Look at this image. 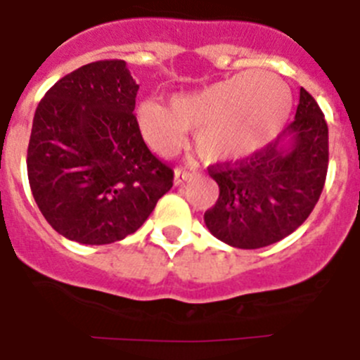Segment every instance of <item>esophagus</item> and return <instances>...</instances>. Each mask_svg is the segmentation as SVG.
Returning <instances> with one entry per match:
<instances>
[{
  "mask_svg": "<svg viewBox=\"0 0 360 360\" xmlns=\"http://www.w3.org/2000/svg\"><path fill=\"white\" fill-rule=\"evenodd\" d=\"M191 176H193V173L184 169V167H176V169H174V184H176V186H180V184H184L186 180H189Z\"/></svg>",
  "mask_w": 360,
  "mask_h": 360,
  "instance_id": "34e87169",
  "label": "esophagus"
}]
</instances>
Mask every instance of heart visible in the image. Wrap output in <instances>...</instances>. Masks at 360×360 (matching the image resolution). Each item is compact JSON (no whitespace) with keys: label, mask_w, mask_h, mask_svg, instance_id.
Instances as JSON below:
<instances>
[{"label":"heart","mask_w":360,"mask_h":360,"mask_svg":"<svg viewBox=\"0 0 360 360\" xmlns=\"http://www.w3.org/2000/svg\"><path fill=\"white\" fill-rule=\"evenodd\" d=\"M288 86L276 73L241 72L198 91L174 95L169 106L142 101L136 124L144 141L160 155L180 148L195 131V149L211 164L236 162L265 148L290 111Z\"/></svg>","instance_id":"heart-1"}]
</instances>
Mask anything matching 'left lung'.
<instances>
[{
    "label": "left lung",
    "instance_id": "obj_1",
    "mask_svg": "<svg viewBox=\"0 0 360 360\" xmlns=\"http://www.w3.org/2000/svg\"><path fill=\"white\" fill-rule=\"evenodd\" d=\"M328 171V126L316 98L299 91L295 119L250 157L216 164L219 187L203 219L212 236L236 249H262L287 238L316 207Z\"/></svg>",
    "mask_w": 360,
    "mask_h": 360
}]
</instances>
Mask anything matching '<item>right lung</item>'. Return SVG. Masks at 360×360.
I'll use <instances>...</instances> for the list:
<instances>
[{
	"mask_svg": "<svg viewBox=\"0 0 360 360\" xmlns=\"http://www.w3.org/2000/svg\"><path fill=\"white\" fill-rule=\"evenodd\" d=\"M136 91L126 61L110 59L68 73L41 98L28 182L44 219L68 240H124L173 187V169L149 151L133 115Z\"/></svg>",
	"mask_w": 360,
	"mask_h": 360,
	"instance_id": "obj_1",
	"label": "right lung"
}]
</instances>
